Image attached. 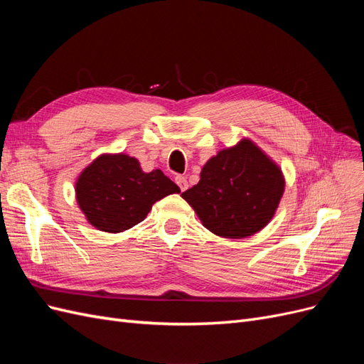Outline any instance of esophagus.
I'll list each match as a JSON object with an SVG mask.
<instances>
[{"label": "esophagus", "instance_id": "esophagus-1", "mask_svg": "<svg viewBox=\"0 0 364 364\" xmlns=\"http://www.w3.org/2000/svg\"><path fill=\"white\" fill-rule=\"evenodd\" d=\"M174 181H176V183H178L181 191H185L186 188H188V181H186L185 176H176Z\"/></svg>", "mask_w": 364, "mask_h": 364}]
</instances>
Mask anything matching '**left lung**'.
Masks as SVG:
<instances>
[{"mask_svg":"<svg viewBox=\"0 0 364 364\" xmlns=\"http://www.w3.org/2000/svg\"><path fill=\"white\" fill-rule=\"evenodd\" d=\"M281 168L250 139L220 150L182 193L203 226L223 238H246L266 226L281 202Z\"/></svg>","mask_w":364,"mask_h":364,"instance_id":"obj_1","label":"left lung"}]
</instances>
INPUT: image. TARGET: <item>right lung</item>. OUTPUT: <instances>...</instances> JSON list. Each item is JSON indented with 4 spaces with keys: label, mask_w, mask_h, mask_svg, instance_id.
<instances>
[{
    "label": "right lung",
    "mask_w": 364,
    "mask_h": 364,
    "mask_svg": "<svg viewBox=\"0 0 364 364\" xmlns=\"http://www.w3.org/2000/svg\"><path fill=\"white\" fill-rule=\"evenodd\" d=\"M181 193L161 170L144 173L124 153L102 155L82 171L75 197L86 220L103 232H123L147 217L151 205Z\"/></svg>",
    "instance_id": "1"
}]
</instances>
